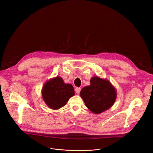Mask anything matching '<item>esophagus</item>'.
Instances as JSON below:
<instances>
[{"instance_id": "1", "label": "esophagus", "mask_w": 153, "mask_h": 153, "mask_svg": "<svg viewBox=\"0 0 153 153\" xmlns=\"http://www.w3.org/2000/svg\"><path fill=\"white\" fill-rule=\"evenodd\" d=\"M80 88H76V89H75V91H76V93H77V94H79L80 93Z\"/></svg>"}]
</instances>
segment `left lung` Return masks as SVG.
I'll return each instance as SVG.
<instances>
[{"label":"left lung","instance_id":"8db88e82","mask_svg":"<svg viewBox=\"0 0 153 153\" xmlns=\"http://www.w3.org/2000/svg\"><path fill=\"white\" fill-rule=\"evenodd\" d=\"M90 82V85L81 90L80 96L91 112L101 114L115 103L117 96L116 88L109 80L98 76L92 77Z\"/></svg>","mask_w":153,"mask_h":153}]
</instances>
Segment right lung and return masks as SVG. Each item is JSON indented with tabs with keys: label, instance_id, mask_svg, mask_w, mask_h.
Masks as SVG:
<instances>
[{
	"label": "right lung",
	"instance_id": "obj_1",
	"mask_svg": "<svg viewBox=\"0 0 153 153\" xmlns=\"http://www.w3.org/2000/svg\"><path fill=\"white\" fill-rule=\"evenodd\" d=\"M41 94L43 101L50 108L58 110L66 105L75 92L71 84H65L61 77L57 76L45 82Z\"/></svg>",
	"mask_w": 153,
	"mask_h": 153
}]
</instances>
